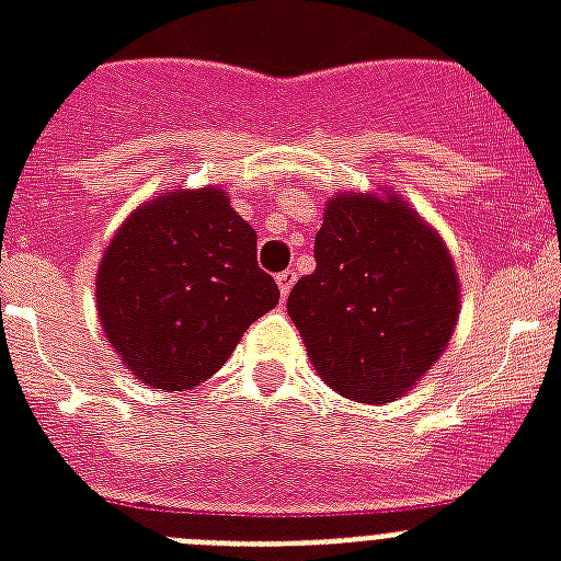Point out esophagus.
<instances>
[{"mask_svg":"<svg viewBox=\"0 0 561 561\" xmlns=\"http://www.w3.org/2000/svg\"><path fill=\"white\" fill-rule=\"evenodd\" d=\"M294 282H297V273L294 271H282L279 276H276V285H279L282 297H288L290 288H294Z\"/></svg>","mask_w":561,"mask_h":561,"instance_id":"34e87169","label":"esophagus"}]
</instances>
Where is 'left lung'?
<instances>
[{"label": "left lung", "mask_w": 561, "mask_h": 561, "mask_svg": "<svg viewBox=\"0 0 561 561\" xmlns=\"http://www.w3.org/2000/svg\"><path fill=\"white\" fill-rule=\"evenodd\" d=\"M314 259L288 297L311 364L341 396L399 399L457 325L460 282L445 244L399 197L341 194L325 206Z\"/></svg>", "instance_id": "left-lung-1"}]
</instances>
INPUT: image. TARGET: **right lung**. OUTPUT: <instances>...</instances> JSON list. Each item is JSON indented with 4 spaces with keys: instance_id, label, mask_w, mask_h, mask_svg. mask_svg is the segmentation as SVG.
<instances>
[{
    "instance_id": "add662e5",
    "label": "right lung",
    "mask_w": 561,
    "mask_h": 561,
    "mask_svg": "<svg viewBox=\"0 0 561 561\" xmlns=\"http://www.w3.org/2000/svg\"><path fill=\"white\" fill-rule=\"evenodd\" d=\"M101 329L157 390H188L224 367L279 302L255 262V232L220 188L169 192L122 224L101 259Z\"/></svg>"
}]
</instances>
